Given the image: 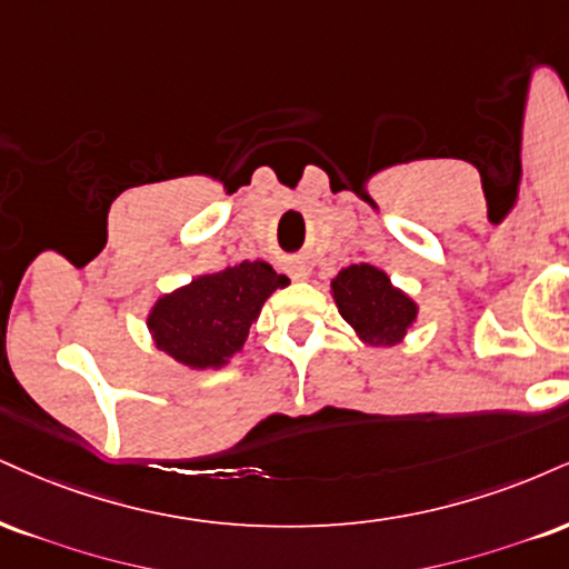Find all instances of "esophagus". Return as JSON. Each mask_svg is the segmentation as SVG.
Instances as JSON below:
<instances>
[{"mask_svg": "<svg viewBox=\"0 0 569 569\" xmlns=\"http://www.w3.org/2000/svg\"><path fill=\"white\" fill-rule=\"evenodd\" d=\"M291 276L297 278V280H305L307 276H310V270H307L305 264H297V267H293V272H291Z\"/></svg>", "mask_w": 569, "mask_h": 569, "instance_id": "34e87169", "label": "esophagus"}]
</instances>
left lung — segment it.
Returning <instances> with one entry per match:
<instances>
[{"label": "left lung", "mask_w": 569, "mask_h": 569, "mask_svg": "<svg viewBox=\"0 0 569 569\" xmlns=\"http://www.w3.org/2000/svg\"><path fill=\"white\" fill-rule=\"evenodd\" d=\"M333 299L341 318L373 347L395 345L416 320V305L389 283L373 264H350L333 278Z\"/></svg>", "instance_id": "obj_1"}]
</instances>
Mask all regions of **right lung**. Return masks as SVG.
<instances>
[{
    "mask_svg": "<svg viewBox=\"0 0 569 569\" xmlns=\"http://www.w3.org/2000/svg\"><path fill=\"white\" fill-rule=\"evenodd\" d=\"M289 286L267 262L196 278L156 302L148 318L156 347L190 368H219L243 347L249 328L276 289Z\"/></svg>",
    "mask_w": 569,
    "mask_h": 569,
    "instance_id": "1",
    "label": "right lung"
}]
</instances>
